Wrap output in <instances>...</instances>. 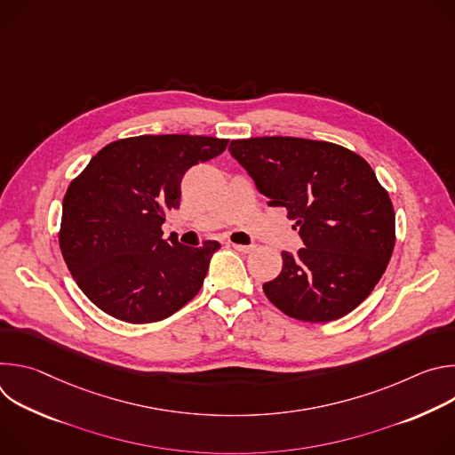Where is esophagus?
Masks as SVG:
<instances>
[{
  "mask_svg": "<svg viewBox=\"0 0 455 455\" xmlns=\"http://www.w3.org/2000/svg\"><path fill=\"white\" fill-rule=\"evenodd\" d=\"M232 248L237 250V251H241V253H248V251L253 250V244H234V243H232Z\"/></svg>",
  "mask_w": 455,
  "mask_h": 455,
  "instance_id": "esophagus-1",
  "label": "esophagus"
}]
</instances>
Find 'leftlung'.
<instances>
[{
    "mask_svg": "<svg viewBox=\"0 0 455 455\" xmlns=\"http://www.w3.org/2000/svg\"><path fill=\"white\" fill-rule=\"evenodd\" d=\"M228 151L304 243L283 251L281 274L263 284L270 302L304 322L353 311L395 248V209L371 165L337 144L291 137L232 140Z\"/></svg>",
    "mask_w": 455,
    "mask_h": 455,
    "instance_id": "1",
    "label": "left lung"
}]
</instances>
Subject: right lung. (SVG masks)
<instances>
[{"label":"right lung","instance_id":"1","mask_svg":"<svg viewBox=\"0 0 455 455\" xmlns=\"http://www.w3.org/2000/svg\"><path fill=\"white\" fill-rule=\"evenodd\" d=\"M228 140L142 135L102 148L62 200L59 244L83 293L104 313L158 322L204 286L218 241L192 248L171 234L165 214L180 207L181 178L216 158Z\"/></svg>","mask_w":455,"mask_h":455}]
</instances>
